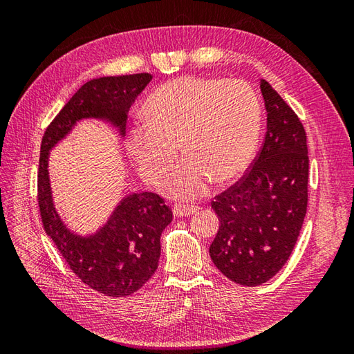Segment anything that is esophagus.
<instances>
[{
    "label": "esophagus",
    "instance_id": "34e87169",
    "mask_svg": "<svg viewBox=\"0 0 354 354\" xmlns=\"http://www.w3.org/2000/svg\"><path fill=\"white\" fill-rule=\"evenodd\" d=\"M198 209L199 208L196 205H186V203H174L173 205V214L176 217H187Z\"/></svg>",
    "mask_w": 354,
    "mask_h": 354
}]
</instances>
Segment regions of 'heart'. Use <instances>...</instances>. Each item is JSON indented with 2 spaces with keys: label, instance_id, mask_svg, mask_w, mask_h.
Masks as SVG:
<instances>
[{
  "label": "heart",
  "instance_id": "b5f03b06",
  "mask_svg": "<svg viewBox=\"0 0 354 354\" xmlns=\"http://www.w3.org/2000/svg\"><path fill=\"white\" fill-rule=\"evenodd\" d=\"M147 116L128 130V147L145 180L156 181L177 155L185 158L160 180L168 196L194 199L214 180L227 183L248 168L259 143L261 106L242 81L178 78L156 88Z\"/></svg>",
  "mask_w": 354,
  "mask_h": 354
}]
</instances>
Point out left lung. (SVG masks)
Segmentation results:
<instances>
[{
    "mask_svg": "<svg viewBox=\"0 0 354 354\" xmlns=\"http://www.w3.org/2000/svg\"><path fill=\"white\" fill-rule=\"evenodd\" d=\"M260 88L267 111L263 146L248 171L211 202L220 220L211 260L243 286L261 285L285 266L308 201L304 127L269 82L261 80Z\"/></svg>",
    "mask_w": 354,
    "mask_h": 354,
    "instance_id": "obj_1",
    "label": "left lung"
}]
</instances>
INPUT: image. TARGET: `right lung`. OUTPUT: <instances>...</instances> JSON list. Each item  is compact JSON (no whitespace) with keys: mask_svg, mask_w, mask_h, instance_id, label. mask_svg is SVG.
Here are the masks:
<instances>
[{"mask_svg":"<svg viewBox=\"0 0 354 354\" xmlns=\"http://www.w3.org/2000/svg\"><path fill=\"white\" fill-rule=\"evenodd\" d=\"M151 80V73H134L88 81L50 122L41 142L37 199L42 227L82 283L115 298L134 294L151 279L158 269L160 233L173 212L164 198L143 192L127 196L94 236L72 234L53 207L48 152L82 118H104L124 134L128 111Z\"/></svg>","mask_w":354,"mask_h":354,"instance_id":"1","label":"right lung"}]
</instances>
